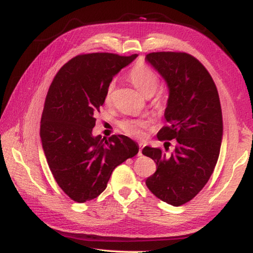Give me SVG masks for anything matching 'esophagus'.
<instances>
[{
    "mask_svg": "<svg viewBox=\"0 0 253 253\" xmlns=\"http://www.w3.org/2000/svg\"><path fill=\"white\" fill-rule=\"evenodd\" d=\"M138 146H139V152H138V156H140L142 155V149L144 148V146H145V143H143V142H140L139 144H138Z\"/></svg>",
    "mask_w": 253,
    "mask_h": 253,
    "instance_id": "34e87169",
    "label": "esophagus"
}]
</instances>
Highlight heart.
<instances>
[{
	"label": "heart",
	"instance_id": "heart-1",
	"mask_svg": "<svg viewBox=\"0 0 253 253\" xmlns=\"http://www.w3.org/2000/svg\"><path fill=\"white\" fill-rule=\"evenodd\" d=\"M129 79L132 84L138 89L139 92L145 97H152L158 88V77L151 68L145 65H138L132 68L129 72ZM115 89V83H110L106 91V102H110L113 91ZM147 122L144 119H129L124 121L119 126L126 134L134 137H142L144 135V128Z\"/></svg>",
	"mask_w": 253,
	"mask_h": 253
}]
</instances>
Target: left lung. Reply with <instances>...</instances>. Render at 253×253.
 Listing matches in <instances>:
<instances>
[{
  "label": "left lung",
  "mask_w": 253,
  "mask_h": 253,
  "mask_svg": "<svg viewBox=\"0 0 253 253\" xmlns=\"http://www.w3.org/2000/svg\"><path fill=\"white\" fill-rule=\"evenodd\" d=\"M145 60L169 88L164 113L168 126L157 132V138L175 139L170 152L169 146L166 152L143 148L144 155L156 163L146 185L156 198L179 207L205 186L219 158L223 138L219 93L205 67L191 54L153 52Z\"/></svg>",
  "instance_id": "left-lung-1"
}]
</instances>
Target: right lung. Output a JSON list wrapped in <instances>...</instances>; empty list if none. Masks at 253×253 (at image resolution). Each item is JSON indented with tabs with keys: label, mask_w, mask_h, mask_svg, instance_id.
Returning a JSON list of instances; mask_svg holds the SVG:
<instances>
[{
	"label": "right lung",
	"mask_w": 253,
	"mask_h": 253,
	"mask_svg": "<svg viewBox=\"0 0 253 253\" xmlns=\"http://www.w3.org/2000/svg\"><path fill=\"white\" fill-rule=\"evenodd\" d=\"M136 57L77 55L50 85L41 117L42 148L55 182L75 202L100 195L113 170L138 153V144L127 136L92 135L109 84Z\"/></svg>",
	"instance_id": "1"
}]
</instances>
